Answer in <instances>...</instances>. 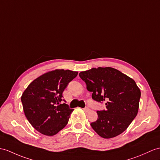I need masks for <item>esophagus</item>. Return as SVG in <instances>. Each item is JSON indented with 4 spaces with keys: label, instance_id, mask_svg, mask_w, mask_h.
<instances>
[{
    "label": "esophagus",
    "instance_id": "1",
    "mask_svg": "<svg viewBox=\"0 0 160 160\" xmlns=\"http://www.w3.org/2000/svg\"><path fill=\"white\" fill-rule=\"evenodd\" d=\"M83 111H84L85 112H89V111H90V109H89V108H88V107H85V108H83Z\"/></svg>",
    "mask_w": 160,
    "mask_h": 160
}]
</instances>
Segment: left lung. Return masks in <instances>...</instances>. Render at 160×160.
Segmentation results:
<instances>
[{
  "label": "left lung",
  "mask_w": 160,
  "mask_h": 160,
  "mask_svg": "<svg viewBox=\"0 0 160 160\" xmlns=\"http://www.w3.org/2000/svg\"><path fill=\"white\" fill-rule=\"evenodd\" d=\"M79 75L92 92V99L106 105V109L97 111L98 119L90 123L93 130L104 138L122 134L138 113L141 90L135 81L111 67L93 68Z\"/></svg>",
  "instance_id": "8db88e82"
}]
</instances>
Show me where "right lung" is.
<instances>
[{"label": "right lung", "mask_w": 160, "mask_h": 160, "mask_svg": "<svg viewBox=\"0 0 160 160\" xmlns=\"http://www.w3.org/2000/svg\"><path fill=\"white\" fill-rule=\"evenodd\" d=\"M78 72L55 70L34 79L23 93L21 100L27 119L34 129L46 136H53L67 126L71 109L61 104L62 93Z\"/></svg>", "instance_id": "obj_1"}]
</instances>
